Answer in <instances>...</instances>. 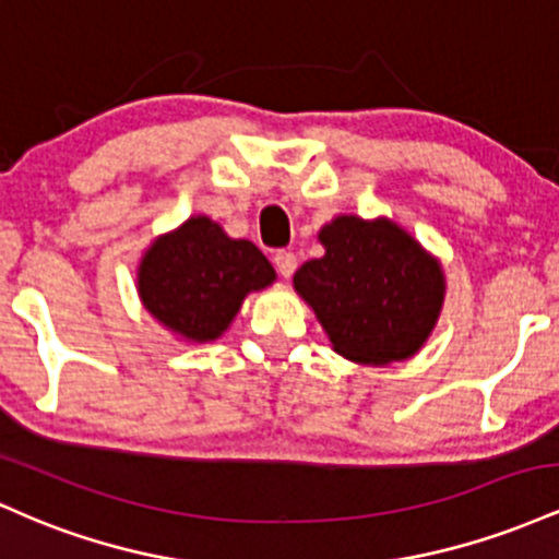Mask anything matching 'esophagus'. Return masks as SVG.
I'll return each instance as SVG.
<instances>
[{"label":"esophagus","mask_w":559,"mask_h":559,"mask_svg":"<svg viewBox=\"0 0 559 559\" xmlns=\"http://www.w3.org/2000/svg\"><path fill=\"white\" fill-rule=\"evenodd\" d=\"M273 265L284 278H292L294 271H297V254L294 252H275L273 254Z\"/></svg>","instance_id":"1"}]
</instances>
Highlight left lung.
Returning a JSON list of instances; mask_svg holds the SVG:
<instances>
[{
    "label": "left lung",
    "mask_w": 559,
    "mask_h": 559,
    "mask_svg": "<svg viewBox=\"0 0 559 559\" xmlns=\"http://www.w3.org/2000/svg\"><path fill=\"white\" fill-rule=\"evenodd\" d=\"M323 258L294 273L336 355L360 365L402 362L428 342L447 278L439 258L389 217L336 215L318 230Z\"/></svg>",
    "instance_id": "left-lung-1"
}]
</instances>
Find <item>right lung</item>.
I'll list each match as a JSON object with an SVG mask.
<instances>
[{
	"mask_svg": "<svg viewBox=\"0 0 559 559\" xmlns=\"http://www.w3.org/2000/svg\"><path fill=\"white\" fill-rule=\"evenodd\" d=\"M275 284L265 254L230 236L207 215H191L157 236L139 262L136 286L144 310L189 344L221 338L247 294Z\"/></svg>",
	"mask_w": 559,
	"mask_h": 559,
	"instance_id": "1",
	"label": "right lung"
}]
</instances>
